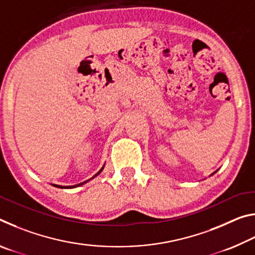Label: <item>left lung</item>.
Returning a JSON list of instances; mask_svg holds the SVG:
<instances>
[{
    "instance_id": "obj_1",
    "label": "left lung",
    "mask_w": 255,
    "mask_h": 255,
    "mask_svg": "<svg viewBox=\"0 0 255 255\" xmlns=\"http://www.w3.org/2000/svg\"><path fill=\"white\" fill-rule=\"evenodd\" d=\"M214 173H216V172H214ZM214 173H213V174H214Z\"/></svg>"
}]
</instances>
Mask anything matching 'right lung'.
I'll return each mask as SVG.
<instances>
[{"label": "right lung", "mask_w": 255, "mask_h": 255, "mask_svg": "<svg viewBox=\"0 0 255 255\" xmlns=\"http://www.w3.org/2000/svg\"><path fill=\"white\" fill-rule=\"evenodd\" d=\"M103 167H105V165H103V166H102V169H101L100 171H99V172H98V173H97L96 175H94V176H92V179H93V178H96V176H97V175H99V174H100V173H101V172H102V170H103ZM90 180H91V179H90ZM90 180H86V181H84V182H82V183H79V184H75V185H58V184H53V185H54V187H56V188H60V189H72V188H76V187H80V185H83L84 183H86V182H88V181H90Z\"/></svg>", "instance_id": "1"}]
</instances>
